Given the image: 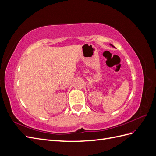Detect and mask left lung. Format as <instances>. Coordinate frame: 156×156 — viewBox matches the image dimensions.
Segmentation results:
<instances>
[{"label":"left lung","mask_w":156,"mask_h":156,"mask_svg":"<svg viewBox=\"0 0 156 156\" xmlns=\"http://www.w3.org/2000/svg\"><path fill=\"white\" fill-rule=\"evenodd\" d=\"M110 45H111V46H112V48H115V47L114 45H112L111 44H110Z\"/></svg>","instance_id":"obj_1"}]
</instances>
